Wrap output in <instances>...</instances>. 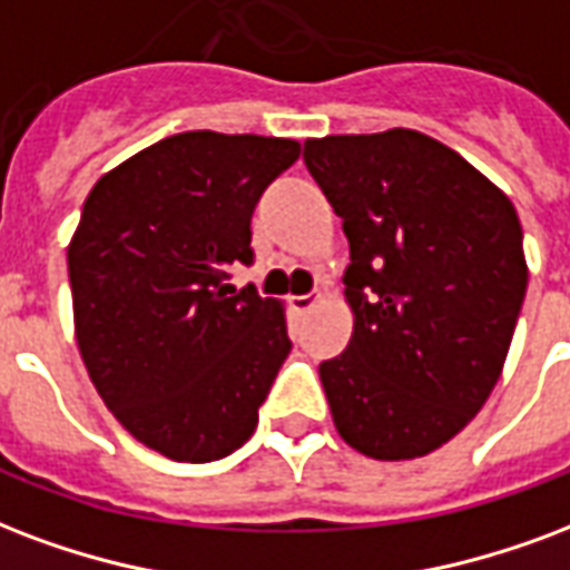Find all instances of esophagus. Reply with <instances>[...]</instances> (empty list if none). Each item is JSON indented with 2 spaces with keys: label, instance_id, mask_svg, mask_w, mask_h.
<instances>
[{
  "label": "esophagus",
  "instance_id": "1",
  "mask_svg": "<svg viewBox=\"0 0 570 570\" xmlns=\"http://www.w3.org/2000/svg\"><path fill=\"white\" fill-rule=\"evenodd\" d=\"M316 302H320L316 295H293V298H289V307H293V314H311L316 307Z\"/></svg>",
  "mask_w": 570,
  "mask_h": 570
}]
</instances>
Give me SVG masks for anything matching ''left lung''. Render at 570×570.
I'll return each mask as SVG.
<instances>
[{
    "label": "left lung",
    "mask_w": 570,
    "mask_h": 570,
    "mask_svg": "<svg viewBox=\"0 0 570 570\" xmlns=\"http://www.w3.org/2000/svg\"><path fill=\"white\" fill-rule=\"evenodd\" d=\"M350 242L353 337L320 364L334 428L376 460L458 436L497 385L529 272L511 199L454 149L391 128L304 142Z\"/></svg>",
    "instance_id": "obj_1"
}]
</instances>
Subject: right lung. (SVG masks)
<instances>
[{"instance_id": "obj_1", "label": "right lung", "mask_w": 570, "mask_h": 570, "mask_svg": "<svg viewBox=\"0 0 570 570\" xmlns=\"http://www.w3.org/2000/svg\"><path fill=\"white\" fill-rule=\"evenodd\" d=\"M302 146L185 130L110 169L68 247L82 364L130 436L179 463L242 449L293 350L284 307L236 289L250 217Z\"/></svg>"}]
</instances>
